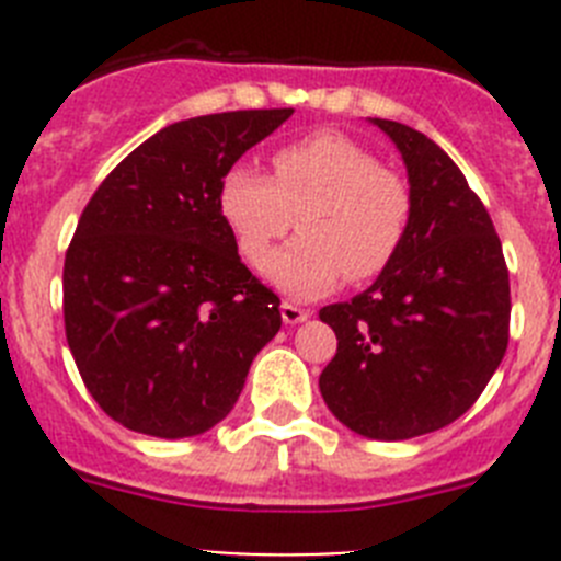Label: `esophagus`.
I'll list each match as a JSON object with an SVG mask.
<instances>
[{"label": "esophagus", "mask_w": 561, "mask_h": 561, "mask_svg": "<svg viewBox=\"0 0 561 561\" xmlns=\"http://www.w3.org/2000/svg\"><path fill=\"white\" fill-rule=\"evenodd\" d=\"M309 314H311L309 309H300V306L291 304V300H284V304H280V317H284L286 325L304 323V320H309Z\"/></svg>", "instance_id": "34e87169"}]
</instances>
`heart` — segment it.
<instances>
[{
  "label": "heart",
  "instance_id": "1",
  "mask_svg": "<svg viewBox=\"0 0 561 561\" xmlns=\"http://www.w3.org/2000/svg\"><path fill=\"white\" fill-rule=\"evenodd\" d=\"M272 173L227 168L216 205L238 255L261 266L277 238L304 236L277 250L266 277L286 295L323 297L351 277L368 284L393 266L408 241L413 196L408 182L342 131H317L277 148Z\"/></svg>",
  "mask_w": 561,
  "mask_h": 561
}]
</instances>
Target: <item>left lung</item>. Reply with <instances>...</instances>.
<instances>
[{"instance_id":"obj_1","label":"left lung","mask_w":561,"mask_h":561,"mask_svg":"<svg viewBox=\"0 0 561 561\" xmlns=\"http://www.w3.org/2000/svg\"><path fill=\"white\" fill-rule=\"evenodd\" d=\"M370 123L408 165L413 219L385 275L320 309L336 334L320 393L354 433L408 440L483 393L508 345L512 289L492 219L447 151L404 123Z\"/></svg>"}]
</instances>
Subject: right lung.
Returning a JSON list of instances; mask_svg holds the SVG:
<instances>
[{
  "instance_id": "1",
  "label": "right lung",
  "mask_w": 561,
  "mask_h": 561,
  "mask_svg": "<svg viewBox=\"0 0 561 561\" xmlns=\"http://www.w3.org/2000/svg\"><path fill=\"white\" fill-rule=\"evenodd\" d=\"M289 117L250 108L171 123L83 207L64 261V329L83 385L123 427L207 433L280 329V300L241 264L216 191Z\"/></svg>"
}]
</instances>
